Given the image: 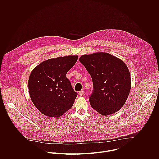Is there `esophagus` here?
I'll list each match as a JSON object with an SVG mask.
<instances>
[{
  "instance_id": "obj_1",
  "label": "esophagus",
  "mask_w": 159,
  "mask_h": 159,
  "mask_svg": "<svg viewBox=\"0 0 159 159\" xmlns=\"http://www.w3.org/2000/svg\"><path fill=\"white\" fill-rule=\"evenodd\" d=\"M84 91H83V90L80 91V92H79V93H78V94H79V95H80V96H82V95H84Z\"/></svg>"
}]
</instances>
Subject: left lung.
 Here are the masks:
<instances>
[{"mask_svg": "<svg viewBox=\"0 0 159 159\" xmlns=\"http://www.w3.org/2000/svg\"><path fill=\"white\" fill-rule=\"evenodd\" d=\"M79 61L92 80L93 88L89 100L92 108L103 116L118 111L131 89L130 72L125 64L106 52L83 55Z\"/></svg>", "mask_w": 159, "mask_h": 159, "instance_id": "8db88e82", "label": "left lung"}]
</instances>
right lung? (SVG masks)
Masks as SVG:
<instances>
[{"instance_id":"right-lung-1","label":"right lung","mask_w":159,"mask_h":159,"mask_svg":"<svg viewBox=\"0 0 159 159\" xmlns=\"http://www.w3.org/2000/svg\"><path fill=\"white\" fill-rule=\"evenodd\" d=\"M78 57L68 56L50 59L32 71L28 83L29 94L42 113L59 117L72 107L78 93L72 88L66 74Z\"/></svg>"}]
</instances>
